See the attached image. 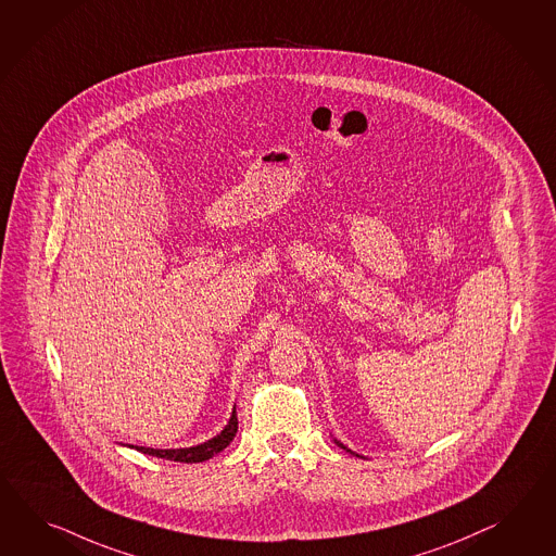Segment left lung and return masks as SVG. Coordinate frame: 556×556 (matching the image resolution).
Wrapping results in <instances>:
<instances>
[{"mask_svg":"<svg viewBox=\"0 0 556 556\" xmlns=\"http://www.w3.org/2000/svg\"><path fill=\"white\" fill-rule=\"evenodd\" d=\"M336 444H338L339 447H343V450H345V452H350V454H353V456H357V458H364V456H359V454H355V452H352V450H350V447L343 446V444H341V442H339V440H336Z\"/></svg>","mask_w":556,"mask_h":556,"instance_id":"left-lung-1","label":"left lung"}]
</instances>
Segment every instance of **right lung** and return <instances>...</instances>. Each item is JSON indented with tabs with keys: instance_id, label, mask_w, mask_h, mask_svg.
Masks as SVG:
<instances>
[{
	"instance_id": "add662e5",
	"label": "right lung",
	"mask_w": 556,
	"mask_h": 556,
	"mask_svg": "<svg viewBox=\"0 0 556 556\" xmlns=\"http://www.w3.org/2000/svg\"><path fill=\"white\" fill-rule=\"evenodd\" d=\"M239 428V420H237V412L232 407V414H230V420L220 433H217L215 438L206 440L199 446L190 447H170V450H161V447H147V446H130L136 447L138 452L142 454H149V456H156V458H164V460L173 462H185V464H192V462H204L208 458H213L218 452H223L225 447L229 446L237 433Z\"/></svg>"
}]
</instances>
